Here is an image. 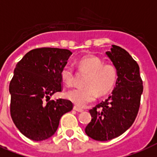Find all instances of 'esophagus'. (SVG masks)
<instances>
[{"instance_id":"esophagus-1","label":"esophagus","mask_w":157,"mask_h":157,"mask_svg":"<svg viewBox=\"0 0 157 157\" xmlns=\"http://www.w3.org/2000/svg\"><path fill=\"white\" fill-rule=\"evenodd\" d=\"M73 109L75 110V111H76V112H83V109H82V108H81V107H77V106H74Z\"/></svg>"}]
</instances>
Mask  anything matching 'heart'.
<instances>
[{"label": "heart", "mask_w": 157, "mask_h": 157, "mask_svg": "<svg viewBox=\"0 0 157 157\" xmlns=\"http://www.w3.org/2000/svg\"><path fill=\"white\" fill-rule=\"evenodd\" d=\"M80 68L89 72L85 84L86 86L69 90L67 98L79 107H86L97 99L100 94L109 92L116 84L117 71L112 64H104L96 56L84 57L79 61ZM60 76L67 86H72L75 81V71L72 64L66 63L61 69Z\"/></svg>", "instance_id": "obj_1"}]
</instances>
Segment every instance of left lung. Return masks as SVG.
Here are the masks:
<instances>
[{"label": "left lung", "mask_w": 157, "mask_h": 157, "mask_svg": "<svg viewBox=\"0 0 157 157\" xmlns=\"http://www.w3.org/2000/svg\"><path fill=\"white\" fill-rule=\"evenodd\" d=\"M106 54L116 67L118 78L107 99L90 110L92 120L85 131L97 141L115 139L131 126L144 90L139 64L126 50L113 45Z\"/></svg>", "instance_id": "1"}]
</instances>
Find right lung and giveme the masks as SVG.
<instances>
[{"label":"right lung","mask_w":157,"mask_h":157,"mask_svg":"<svg viewBox=\"0 0 157 157\" xmlns=\"http://www.w3.org/2000/svg\"><path fill=\"white\" fill-rule=\"evenodd\" d=\"M72 53L59 48L30 50L18 62L10 83V115L18 130L28 139L42 141L54 135L63 114L73 104L67 99L50 100L62 91V67Z\"/></svg>","instance_id":"add662e5"}]
</instances>
